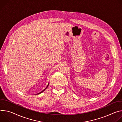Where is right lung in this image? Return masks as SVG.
Listing matches in <instances>:
<instances>
[{
  "label": "right lung",
  "instance_id": "1",
  "mask_svg": "<svg viewBox=\"0 0 122 122\" xmlns=\"http://www.w3.org/2000/svg\"><path fill=\"white\" fill-rule=\"evenodd\" d=\"M49 83H48V84L47 86H46V88H45V89H44V90H43V91H42V92H39V93H37L36 94H40V93H41L42 92H44V91H45V90H46V88H47L48 87V85H49Z\"/></svg>",
  "mask_w": 122,
  "mask_h": 122
}]
</instances>
